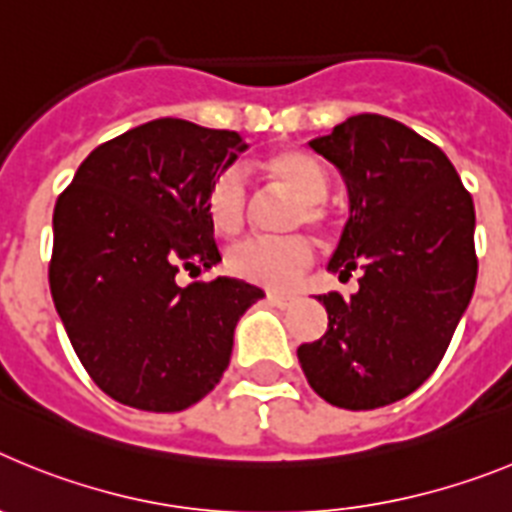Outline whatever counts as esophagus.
<instances>
[{"instance_id":"34e87169","label":"esophagus","mask_w":512,"mask_h":512,"mask_svg":"<svg viewBox=\"0 0 512 512\" xmlns=\"http://www.w3.org/2000/svg\"><path fill=\"white\" fill-rule=\"evenodd\" d=\"M266 300H269L274 307H282V310H287V307L295 305L297 297L295 295H277V292H271V295H266Z\"/></svg>"}]
</instances>
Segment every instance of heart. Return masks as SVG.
Returning a JSON list of instances; mask_svg holds the SVG:
<instances>
[{"instance_id":"heart-1","label":"heart","mask_w":512,"mask_h":512,"mask_svg":"<svg viewBox=\"0 0 512 512\" xmlns=\"http://www.w3.org/2000/svg\"><path fill=\"white\" fill-rule=\"evenodd\" d=\"M271 182L297 197L292 225H310L328 230L333 225V210L325 202L330 176L315 153L302 148H282L261 161ZM251 189L238 166H225L212 176L205 192V215L220 235H238L248 223ZM315 261V246L307 235L287 238H248L235 243L225 256V266L233 277L259 284L266 289H287L305 274Z\"/></svg>"}]
</instances>
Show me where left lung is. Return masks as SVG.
<instances>
[{
    "label": "left lung",
    "mask_w": 512,
    "mask_h": 512,
    "mask_svg": "<svg viewBox=\"0 0 512 512\" xmlns=\"http://www.w3.org/2000/svg\"><path fill=\"white\" fill-rule=\"evenodd\" d=\"M341 169L351 217L328 264L359 292L320 295L325 336L297 348L325 402L374 410L436 372L477 284L474 202L446 153L384 115H356L310 143Z\"/></svg>",
    "instance_id": "obj_1"
}]
</instances>
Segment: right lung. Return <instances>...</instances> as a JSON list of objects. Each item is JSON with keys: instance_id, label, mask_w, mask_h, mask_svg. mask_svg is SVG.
<instances>
[{"instance_id": "add662e5", "label": "right lung", "mask_w": 512, "mask_h": 512, "mask_svg": "<svg viewBox=\"0 0 512 512\" xmlns=\"http://www.w3.org/2000/svg\"><path fill=\"white\" fill-rule=\"evenodd\" d=\"M235 130L161 117L94 148L58 194L48 282L76 356L104 395L176 413L220 382L238 318L264 297L241 279L179 287L220 261L205 215Z\"/></svg>"}]
</instances>
